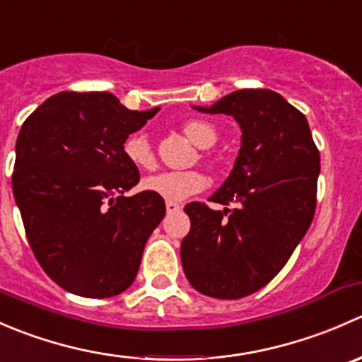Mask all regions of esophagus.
<instances>
[{"label": "esophagus", "instance_id": "1", "mask_svg": "<svg viewBox=\"0 0 362 362\" xmlns=\"http://www.w3.org/2000/svg\"><path fill=\"white\" fill-rule=\"evenodd\" d=\"M182 210V206L175 202H166V211L168 214H178Z\"/></svg>", "mask_w": 362, "mask_h": 362}]
</instances>
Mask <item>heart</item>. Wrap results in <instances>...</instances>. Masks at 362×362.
I'll list each match as a JSON object with an SVG mask.
<instances>
[{
    "label": "heart",
    "mask_w": 362,
    "mask_h": 362,
    "mask_svg": "<svg viewBox=\"0 0 362 362\" xmlns=\"http://www.w3.org/2000/svg\"><path fill=\"white\" fill-rule=\"evenodd\" d=\"M180 131L192 145L203 148L198 158L204 163V166L210 168L211 171L221 170V158L206 151L218 140V133L214 124L203 119H191L182 124ZM122 154L133 166L140 168V170H152L156 166L154 148L144 133L129 134L122 144ZM206 185V175L199 170L164 171V173L147 177L141 182V187L145 191L159 194L160 198L168 199V202H182V199L189 198L196 192H202Z\"/></svg>",
    "instance_id": "b5f03b06"
}]
</instances>
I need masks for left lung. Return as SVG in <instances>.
<instances>
[{
    "instance_id": "8db88e82",
    "label": "left lung",
    "mask_w": 362,
    "mask_h": 362,
    "mask_svg": "<svg viewBox=\"0 0 362 362\" xmlns=\"http://www.w3.org/2000/svg\"><path fill=\"white\" fill-rule=\"evenodd\" d=\"M204 113L233 115L242 127L235 168L210 202L189 203L184 273L198 293L240 299L272 282L313 221L320 156L306 117L269 89L228 94Z\"/></svg>"
}]
</instances>
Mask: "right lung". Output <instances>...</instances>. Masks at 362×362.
I'll list each match as a JSON object with an SVG mask.
<instances>
[{"mask_svg": "<svg viewBox=\"0 0 362 362\" xmlns=\"http://www.w3.org/2000/svg\"><path fill=\"white\" fill-rule=\"evenodd\" d=\"M158 110H127L108 93L64 90L21 127L13 196L36 261L68 293L110 298L136 279L166 204L151 191L124 196L140 173L122 144Z\"/></svg>", "mask_w": 362, "mask_h": 362, "instance_id": "right-lung-1", "label": "right lung"}]
</instances>
